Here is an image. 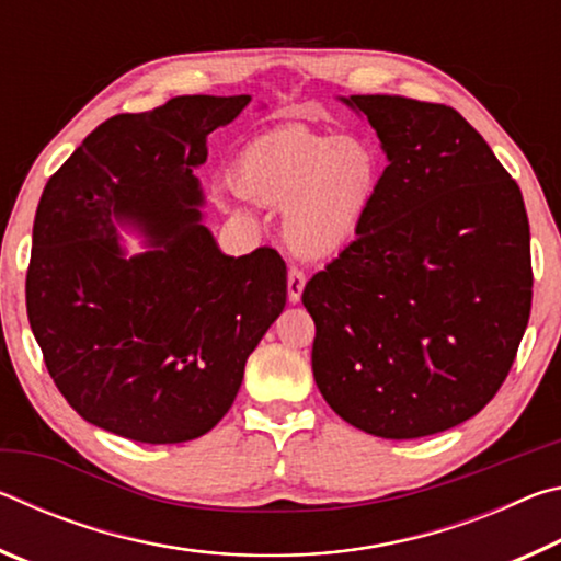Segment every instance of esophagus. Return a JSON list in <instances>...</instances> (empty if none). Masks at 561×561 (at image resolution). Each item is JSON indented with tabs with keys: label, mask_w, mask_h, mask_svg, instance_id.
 Masks as SVG:
<instances>
[{
	"label": "esophagus",
	"mask_w": 561,
	"mask_h": 561,
	"mask_svg": "<svg viewBox=\"0 0 561 561\" xmlns=\"http://www.w3.org/2000/svg\"><path fill=\"white\" fill-rule=\"evenodd\" d=\"M304 284H307V277H304V272L299 267H291L289 274H287V291H289V301L291 304H297L301 299Z\"/></svg>",
	"instance_id": "obj_1"
}]
</instances>
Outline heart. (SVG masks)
<instances>
[{"label": "heart", "mask_w": 561, "mask_h": 561, "mask_svg": "<svg viewBox=\"0 0 561 561\" xmlns=\"http://www.w3.org/2000/svg\"><path fill=\"white\" fill-rule=\"evenodd\" d=\"M381 170L371 140L289 126L240 150L232 185L247 201L284 207V237L291 250L319 257L354 240Z\"/></svg>", "instance_id": "obj_1"}]
</instances>
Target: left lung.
<instances>
[{
    "label": "left lung",
    "instance_id": "obj_1",
    "mask_svg": "<svg viewBox=\"0 0 561 561\" xmlns=\"http://www.w3.org/2000/svg\"><path fill=\"white\" fill-rule=\"evenodd\" d=\"M388 165L356 240L304 287L324 401L378 438H423L480 413L531 309L519 185L458 111L348 96Z\"/></svg>",
    "mask_w": 561,
    "mask_h": 561
}]
</instances>
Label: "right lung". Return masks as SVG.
I'll return each instance as SVG.
<instances>
[{
	"instance_id": "right-lung-1",
	"label": "right lung",
	"mask_w": 561,
	"mask_h": 561,
	"mask_svg": "<svg viewBox=\"0 0 561 561\" xmlns=\"http://www.w3.org/2000/svg\"><path fill=\"white\" fill-rule=\"evenodd\" d=\"M252 96H175L89 133L34 217L26 314L46 371L83 421L138 443L213 431L287 304L272 247L227 257L201 225L193 170ZM116 224L151 250L126 259Z\"/></svg>"
}]
</instances>
